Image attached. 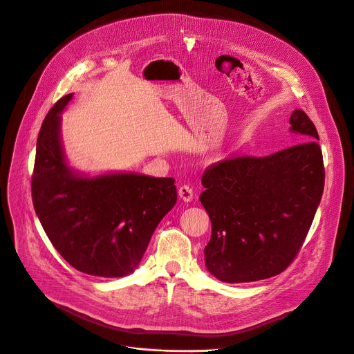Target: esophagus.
Returning <instances> with one entry per match:
<instances>
[{"label":"esophagus","instance_id":"obj_1","mask_svg":"<svg viewBox=\"0 0 354 354\" xmlns=\"http://www.w3.org/2000/svg\"><path fill=\"white\" fill-rule=\"evenodd\" d=\"M178 195H179V198H180L182 201L191 202V201L194 199V189H192V187H191L189 185H182V186L179 187Z\"/></svg>","mask_w":354,"mask_h":354}]
</instances>
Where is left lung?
Here are the masks:
<instances>
[{
    "label": "left lung",
    "instance_id": "obj_1",
    "mask_svg": "<svg viewBox=\"0 0 354 354\" xmlns=\"http://www.w3.org/2000/svg\"><path fill=\"white\" fill-rule=\"evenodd\" d=\"M289 124L299 142L266 156H232L202 175L199 201L212 223L207 270L226 283L276 276L297 256L324 187L317 129L296 109Z\"/></svg>",
    "mask_w": 354,
    "mask_h": 354
}]
</instances>
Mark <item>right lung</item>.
Listing matches in <instances>:
<instances>
[{"label":"right lung","instance_id":"add662e5","mask_svg":"<svg viewBox=\"0 0 354 354\" xmlns=\"http://www.w3.org/2000/svg\"><path fill=\"white\" fill-rule=\"evenodd\" d=\"M46 113L37 139L31 182L37 216L53 246L77 270L122 277L142 259L153 230L176 203L174 178L135 174L81 178L64 160L59 112Z\"/></svg>","mask_w":354,"mask_h":354}]
</instances>
